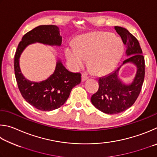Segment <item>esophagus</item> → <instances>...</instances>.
Listing matches in <instances>:
<instances>
[{
  "mask_svg": "<svg viewBox=\"0 0 157 157\" xmlns=\"http://www.w3.org/2000/svg\"><path fill=\"white\" fill-rule=\"evenodd\" d=\"M87 78H88V76H87V75L86 74H84V73L82 74V76H81V80H82V81H86Z\"/></svg>",
  "mask_w": 157,
  "mask_h": 157,
  "instance_id": "34e87169",
  "label": "esophagus"
}]
</instances>
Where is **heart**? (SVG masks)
I'll use <instances>...</instances> for the list:
<instances>
[{
  "label": "heart",
  "mask_w": 157,
  "mask_h": 157,
  "mask_svg": "<svg viewBox=\"0 0 157 157\" xmlns=\"http://www.w3.org/2000/svg\"><path fill=\"white\" fill-rule=\"evenodd\" d=\"M124 49L123 42L109 32H97L78 37L74 47L65 49V55L75 69L87 61L89 70L95 75H104L113 70Z\"/></svg>",
  "instance_id": "heart-1"
}]
</instances>
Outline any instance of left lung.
I'll use <instances>...</instances> for the list:
<instances>
[{"mask_svg":"<svg viewBox=\"0 0 157 157\" xmlns=\"http://www.w3.org/2000/svg\"><path fill=\"white\" fill-rule=\"evenodd\" d=\"M124 45L125 54L129 56L113 72L98 79V90L91 97L92 103L100 111L108 114L120 113L133 105L141 92L145 77V60L138 40L121 27L115 26ZM137 66V73L133 81L126 85L118 77L120 67L126 63Z\"/></svg>","mask_w":157,"mask_h":157,"instance_id":"obj_1","label":"left lung"}]
</instances>
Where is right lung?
<instances>
[{
    "label": "right lung",
    "instance_id": "add662e5",
    "mask_svg": "<svg viewBox=\"0 0 157 157\" xmlns=\"http://www.w3.org/2000/svg\"><path fill=\"white\" fill-rule=\"evenodd\" d=\"M36 42L60 46L62 37L56 25H40L25 34L19 43L14 56V72L18 89L24 99L42 111H51L60 108L67 100L74 86L81 83V73H73L58 60L54 72L40 82L27 80L21 73L19 59L27 45Z\"/></svg>",
    "mask_w": 157,
    "mask_h": 157
}]
</instances>
